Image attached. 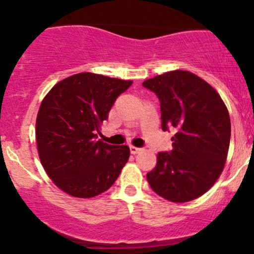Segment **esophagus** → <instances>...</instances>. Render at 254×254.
Returning <instances> with one entry per match:
<instances>
[{
	"label": "esophagus",
	"mask_w": 254,
	"mask_h": 254,
	"mask_svg": "<svg viewBox=\"0 0 254 254\" xmlns=\"http://www.w3.org/2000/svg\"><path fill=\"white\" fill-rule=\"evenodd\" d=\"M140 151H141V148L136 147V146H130V152L132 153V155H136V153H139Z\"/></svg>",
	"instance_id": "esophagus-1"
}]
</instances>
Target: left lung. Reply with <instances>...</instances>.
<instances>
[{"instance_id":"8db88e82","label":"left lung","mask_w":254,"mask_h":254,"mask_svg":"<svg viewBox=\"0 0 254 254\" xmlns=\"http://www.w3.org/2000/svg\"><path fill=\"white\" fill-rule=\"evenodd\" d=\"M142 86L160 99L162 130H176L172 151L158 152L156 167L146 176L148 184L166 200H194L214 186L225 167L229 111L216 89L189 71H170Z\"/></svg>"}]
</instances>
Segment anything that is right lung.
I'll list each match as a JSON object with an SVG mask.
<instances>
[{
    "label": "right lung",
    "instance_id": "right-lung-1",
    "mask_svg": "<svg viewBox=\"0 0 254 254\" xmlns=\"http://www.w3.org/2000/svg\"><path fill=\"white\" fill-rule=\"evenodd\" d=\"M132 81L81 72L58 82L44 97L35 123L40 162L58 188L75 198L108 190L127 162V145L96 140L115 99Z\"/></svg>",
    "mask_w": 254,
    "mask_h": 254
}]
</instances>
